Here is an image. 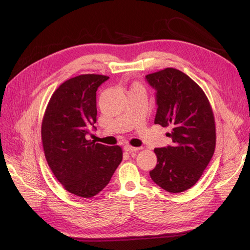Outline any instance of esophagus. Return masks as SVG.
<instances>
[{
    "label": "esophagus",
    "instance_id": "1",
    "mask_svg": "<svg viewBox=\"0 0 250 250\" xmlns=\"http://www.w3.org/2000/svg\"><path fill=\"white\" fill-rule=\"evenodd\" d=\"M124 150L127 151V152H129V153H133V152H137V151H139L140 148H138V147H132V146H130V145H125V146H124Z\"/></svg>",
    "mask_w": 250,
    "mask_h": 250
}]
</instances>
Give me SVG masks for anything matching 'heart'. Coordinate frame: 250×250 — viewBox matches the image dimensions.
Returning a JSON list of instances; mask_svg holds the SVG:
<instances>
[{"instance_id":"heart-1","label":"heart","mask_w":250,"mask_h":250,"mask_svg":"<svg viewBox=\"0 0 250 250\" xmlns=\"http://www.w3.org/2000/svg\"><path fill=\"white\" fill-rule=\"evenodd\" d=\"M135 86H138V85H135Z\"/></svg>"}]
</instances>
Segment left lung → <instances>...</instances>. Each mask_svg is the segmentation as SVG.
Returning a JSON list of instances; mask_svg holds the SVG:
<instances>
[{"mask_svg": "<svg viewBox=\"0 0 250 250\" xmlns=\"http://www.w3.org/2000/svg\"><path fill=\"white\" fill-rule=\"evenodd\" d=\"M156 90L154 124L170 126L172 145L155 148L154 183L170 193L192 188L208 167L216 147L214 113L201 87L185 73L167 67L146 76Z\"/></svg>", "mask_w": 250, "mask_h": 250, "instance_id": "8db88e82", "label": "left lung"}]
</instances>
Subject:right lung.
<instances>
[{
	"instance_id": "obj_1",
	"label": "right lung",
	"mask_w": 250,
	"mask_h": 250,
	"mask_svg": "<svg viewBox=\"0 0 250 250\" xmlns=\"http://www.w3.org/2000/svg\"><path fill=\"white\" fill-rule=\"evenodd\" d=\"M109 77L79 75L64 81L52 95L42 124L44 156L66 191L83 198L100 193L122 162L120 146L87 140L96 127L97 89Z\"/></svg>"
}]
</instances>
